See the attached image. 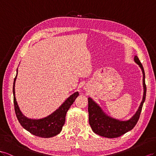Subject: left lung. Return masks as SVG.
Returning a JSON list of instances; mask_svg holds the SVG:
<instances>
[{"mask_svg":"<svg viewBox=\"0 0 156 156\" xmlns=\"http://www.w3.org/2000/svg\"><path fill=\"white\" fill-rule=\"evenodd\" d=\"M134 60L138 64L143 74L144 94L142 102L136 113L127 121H120L114 119L104 113L100 107L92 99L88 98V113L89 124L91 129L95 134L101 136L113 138L121 136L127 132L131 130L136 125L140 115L142 106L145 101L146 94V86L145 83V73L142 63L136 55Z\"/></svg>","mask_w":156,"mask_h":156,"instance_id":"1","label":"left lung"}]
</instances>
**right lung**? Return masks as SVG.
I'll return each mask as SVG.
<instances>
[{
  "mask_svg": "<svg viewBox=\"0 0 156 156\" xmlns=\"http://www.w3.org/2000/svg\"><path fill=\"white\" fill-rule=\"evenodd\" d=\"M14 78L13 83L14 105L16 115L22 126L31 134L39 137L51 138L58 134L62 130V126L65 125V117L68 110L79 95L78 91L72 94L66 100L49 116L39 119H28L24 116L20 110L18 105L15 97V82L18 74Z\"/></svg>",
  "mask_w": 156,
  "mask_h": 156,
  "instance_id": "1",
  "label": "right lung"
}]
</instances>
